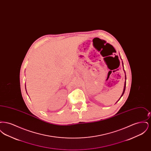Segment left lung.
I'll return each mask as SVG.
<instances>
[{
	"mask_svg": "<svg viewBox=\"0 0 151 151\" xmlns=\"http://www.w3.org/2000/svg\"><path fill=\"white\" fill-rule=\"evenodd\" d=\"M122 65H123V62H122ZM123 70H124V67H123ZM125 72V71H124ZM126 72H125V82H124V88H123V93H122V95H121V97L119 98V99L116 102V103L120 99H121V98L122 97V96L123 95V94L124 93V91H125V89H126ZM115 103V104H116Z\"/></svg>",
	"mask_w": 151,
	"mask_h": 151,
	"instance_id": "obj_1",
	"label": "left lung"
}]
</instances>
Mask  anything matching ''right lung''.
Returning <instances> with one entry per match:
<instances>
[{"label": "right lung", "instance_id": "add662e5", "mask_svg": "<svg viewBox=\"0 0 151 151\" xmlns=\"http://www.w3.org/2000/svg\"><path fill=\"white\" fill-rule=\"evenodd\" d=\"M25 89H26V88H25ZM26 92H27V89H26Z\"/></svg>", "mask_w": 151, "mask_h": 151}]
</instances>
